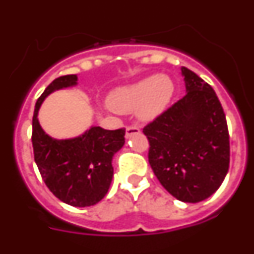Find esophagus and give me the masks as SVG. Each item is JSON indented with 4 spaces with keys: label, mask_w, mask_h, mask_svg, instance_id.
Returning a JSON list of instances; mask_svg holds the SVG:
<instances>
[{
    "label": "esophagus",
    "mask_w": 254,
    "mask_h": 254,
    "mask_svg": "<svg viewBox=\"0 0 254 254\" xmlns=\"http://www.w3.org/2000/svg\"><path fill=\"white\" fill-rule=\"evenodd\" d=\"M140 133V128L136 127V126H127V128H126V137L128 138L131 137L132 134H137Z\"/></svg>",
    "instance_id": "esophagus-1"
}]
</instances>
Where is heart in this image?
I'll return each mask as SVG.
<instances>
[{"instance_id":"1","label":"heart","mask_w":254,"mask_h":254,"mask_svg":"<svg viewBox=\"0 0 254 254\" xmlns=\"http://www.w3.org/2000/svg\"><path fill=\"white\" fill-rule=\"evenodd\" d=\"M173 91L174 86L169 77L154 75L114 91L109 96V105L121 113H129L140 108L142 120H152L167 108Z\"/></svg>"}]
</instances>
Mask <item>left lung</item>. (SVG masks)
Returning a JSON list of instances; mask_svg holds the SVG:
<instances>
[{
    "instance_id": "obj_1",
    "label": "left lung",
    "mask_w": 254,
    "mask_h": 254,
    "mask_svg": "<svg viewBox=\"0 0 254 254\" xmlns=\"http://www.w3.org/2000/svg\"><path fill=\"white\" fill-rule=\"evenodd\" d=\"M186 94L142 128L149 163L160 185L183 202L196 203L221 186L230 161L225 113L214 89L182 67Z\"/></svg>"
}]
</instances>
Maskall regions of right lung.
<instances>
[{"instance_id":"right-lung-1","label":"right lung","mask_w":254,"mask_h":254,"mask_svg":"<svg viewBox=\"0 0 254 254\" xmlns=\"http://www.w3.org/2000/svg\"><path fill=\"white\" fill-rule=\"evenodd\" d=\"M76 81V75L61 76L38 98L31 143L40 176L52 193L67 205L87 207L104 198L109 190L113 177L112 159L125 143L126 129L91 127L82 136L71 140L49 137L38 122L40 104L52 91L72 86Z\"/></svg>"}]
</instances>
